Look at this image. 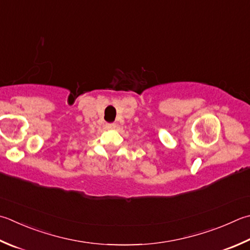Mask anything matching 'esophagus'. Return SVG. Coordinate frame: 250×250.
<instances>
[{
	"label": "esophagus",
	"instance_id": "obj_1",
	"mask_svg": "<svg viewBox=\"0 0 250 250\" xmlns=\"http://www.w3.org/2000/svg\"><path fill=\"white\" fill-rule=\"evenodd\" d=\"M116 127V125L114 124V123H107L106 125H105V128L106 129H114Z\"/></svg>",
	"mask_w": 250,
	"mask_h": 250
}]
</instances>
